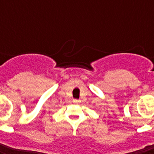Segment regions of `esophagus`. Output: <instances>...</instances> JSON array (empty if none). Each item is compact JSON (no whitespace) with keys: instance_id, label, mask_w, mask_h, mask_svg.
<instances>
[{"instance_id":"1","label":"esophagus","mask_w":154,"mask_h":154,"mask_svg":"<svg viewBox=\"0 0 154 154\" xmlns=\"http://www.w3.org/2000/svg\"><path fill=\"white\" fill-rule=\"evenodd\" d=\"M80 102H81V100H79V99H74L73 100V103H75V104H79Z\"/></svg>"}]
</instances>
